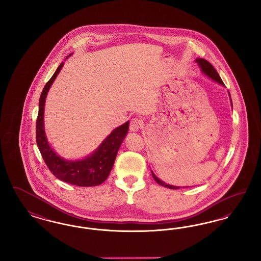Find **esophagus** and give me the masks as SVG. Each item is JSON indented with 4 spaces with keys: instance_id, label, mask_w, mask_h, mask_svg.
<instances>
[{
    "instance_id": "obj_1",
    "label": "esophagus",
    "mask_w": 261,
    "mask_h": 261,
    "mask_svg": "<svg viewBox=\"0 0 261 261\" xmlns=\"http://www.w3.org/2000/svg\"><path fill=\"white\" fill-rule=\"evenodd\" d=\"M143 124L142 120L138 119V118H133L131 121H130V126H129V129L131 132H137L141 126Z\"/></svg>"
}]
</instances>
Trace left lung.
I'll return each instance as SVG.
<instances>
[{
	"mask_svg": "<svg viewBox=\"0 0 261 261\" xmlns=\"http://www.w3.org/2000/svg\"><path fill=\"white\" fill-rule=\"evenodd\" d=\"M196 62L198 63L199 65V67H200V69H201V71L204 73L205 75H207L208 77H211V79H213L214 81H216V82H218L219 84H221V85H224L223 81H222V79L220 78V76L218 74V72L215 70V68L212 66V64L210 63V62H207L206 60H203V59H197L196 60ZM230 95V94H229ZM231 98V97H230ZM232 101V100H231ZM151 175H152V177H153V179L156 181V183L158 184H160L161 186L166 187V188H169V189H173V190H177V189H179L180 187H176L172 186V185H168V184H166V183H164V182H162V180H160L153 172L151 171ZM182 188H185V187H182Z\"/></svg>",
	"mask_w": 261,
	"mask_h": 261,
	"instance_id": "left-lung-1",
	"label": "left lung"
}]
</instances>
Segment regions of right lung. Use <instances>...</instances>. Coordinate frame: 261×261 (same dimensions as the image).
<instances>
[{
	"instance_id": "add662e5",
	"label": "right lung",
	"mask_w": 261,
	"mask_h": 261,
	"mask_svg": "<svg viewBox=\"0 0 261 261\" xmlns=\"http://www.w3.org/2000/svg\"><path fill=\"white\" fill-rule=\"evenodd\" d=\"M70 56V55H69ZM67 59V58H66ZM62 62L47 82L39 99V112L36 120V143L42 158L50 172L58 179L75 186H98L109 177L118 149L128 132L129 121L115 128L99 148L82 161H65L50 148L44 130V107L50 85L62 69Z\"/></svg>"
}]
</instances>
